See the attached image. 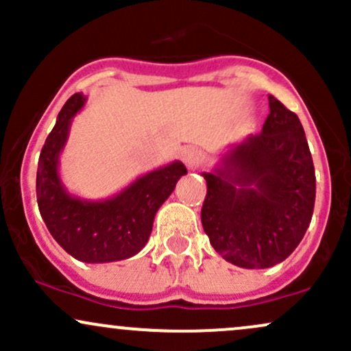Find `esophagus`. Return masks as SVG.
Here are the masks:
<instances>
[{"instance_id":"1","label":"esophagus","mask_w":351,"mask_h":351,"mask_svg":"<svg viewBox=\"0 0 351 351\" xmlns=\"http://www.w3.org/2000/svg\"><path fill=\"white\" fill-rule=\"evenodd\" d=\"M181 160L186 163L188 168H191L193 170V168H196L199 165L201 155L196 148H184V150L181 152Z\"/></svg>"}]
</instances>
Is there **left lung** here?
Here are the masks:
<instances>
[{"instance_id": "1", "label": "left lung", "mask_w": 351, "mask_h": 351, "mask_svg": "<svg viewBox=\"0 0 351 351\" xmlns=\"http://www.w3.org/2000/svg\"><path fill=\"white\" fill-rule=\"evenodd\" d=\"M269 107L263 132L232 148L223 168L203 173L204 232L217 254L245 269L287 259L315 204V168L299 117L274 95Z\"/></svg>"}]
</instances>
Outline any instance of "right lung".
<instances>
[{"mask_svg":"<svg viewBox=\"0 0 351 351\" xmlns=\"http://www.w3.org/2000/svg\"><path fill=\"white\" fill-rule=\"evenodd\" d=\"M84 102L82 94H74L60 108L39 155L36 196L44 223L64 251L82 263H114L135 256L148 243L156 211L186 168L181 162L158 168L106 201L67 195L59 180L58 158L72 117Z\"/></svg>","mask_w":351,"mask_h":351,"instance_id":"1","label":"right lung"}]
</instances>
